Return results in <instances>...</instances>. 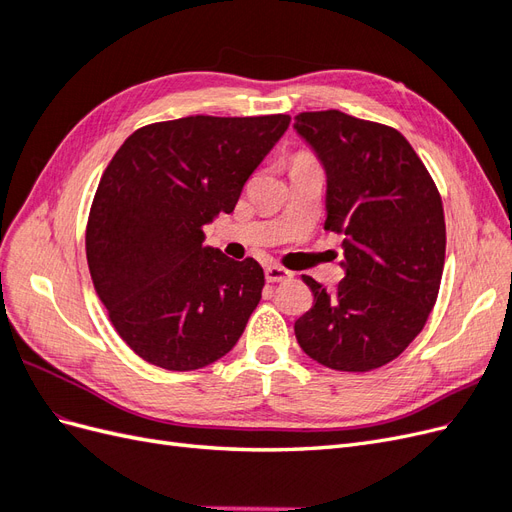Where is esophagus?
I'll return each instance as SVG.
<instances>
[{"mask_svg": "<svg viewBox=\"0 0 512 512\" xmlns=\"http://www.w3.org/2000/svg\"><path fill=\"white\" fill-rule=\"evenodd\" d=\"M265 277H267V282H286V280H290L292 273L284 267L269 265V267H265Z\"/></svg>", "mask_w": 512, "mask_h": 512, "instance_id": "obj_1", "label": "esophagus"}]
</instances>
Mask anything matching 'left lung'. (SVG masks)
<instances>
[{
	"instance_id": "1",
	"label": "left lung",
	"mask_w": 512,
	"mask_h": 512,
	"mask_svg": "<svg viewBox=\"0 0 512 512\" xmlns=\"http://www.w3.org/2000/svg\"><path fill=\"white\" fill-rule=\"evenodd\" d=\"M294 130L327 175L324 228L342 235L344 280L303 282L314 305L294 322L305 354L339 371L382 367L436 303L446 250L442 198L397 130L342 111L301 113Z\"/></svg>"
}]
</instances>
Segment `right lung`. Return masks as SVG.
Instances as JSON below:
<instances>
[{
	"mask_svg": "<svg viewBox=\"0 0 512 512\" xmlns=\"http://www.w3.org/2000/svg\"><path fill=\"white\" fill-rule=\"evenodd\" d=\"M288 115L183 117L136 130L106 166L87 224V265L113 327L170 371L232 350L265 273L205 245L245 181L288 130Z\"/></svg>",
	"mask_w": 512,
	"mask_h": 512,
	"instance_id": "1",
	"label": "right lung"
}]
</instances>
